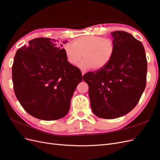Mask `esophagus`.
Returning a JSON list of instances; mask_svg holds the SVG:
<instances>
[{"mask_svg":"<svg viewBox=\"0 0 160 160\" xmlns=\"http://www.w3.org/2000/svg\"><path fill=\"white\" fill-rule=\"evenodd\" d=\"M85 72H85V71H84V70H81V73H82V75H83V76L85 74Z\"/></svg>","mask_w":160,"mask_h":160,"instance_id":"1","label":"esophagus"}]
</instances>
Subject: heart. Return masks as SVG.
Masks as SVG:
<instances>
[{"label": "heart", "instance_id": "b5f03b06", "mask_svg": "<svg viewBox=\"0 0 160 160\" xmlns=\"http://www.w3.org/2000/svg\"><path fill=\"white\" fill-rule=\"evenodd\" d=\"M63 51L67 61L72 65H76L83 57L80 63L82 69L93 68L101 70L112 59L115 45L112 39L95 35H85L75 38L72 45H65Z\"/></svg>", "mask_w": 160, "mask_h": 160}]
</instances>
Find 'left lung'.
<instances>
[{
    "mask_svg": "<svg viewBox=\"0 0 160 160\" xmlns=\"http://www.w3.org/2000/svg\"><path fill=\"white\" fill-rule=\"evenodd\" d=\"M115 51L105 68L88 72L83 80L88 84L91 108L103 119H115L128 113L146 88L148 62L141 41L131 34L111 32Z\"/></svg>",
    "mask_w": 160,
    "mask_h": 160,
    "instance_id": "obj_1",
    "label": "left lung"
}]
</instances>
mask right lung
Masks as SVG:
<instances>
[{
  "instance_id": "right-lung-1",
  "label": "right lung",
  "mask_w": 160,
  "mask_h": 160,
  "mask_svg": "<svg viewBox=\"0 0 160 160\" xmlns=\"http://www.w3.org/2000/svg\"><path fill=\"white\" fill-rule=\"evenodd\" d=\"M57 41L43 37L29 41L28 46L17 50L12 67L14 91L22 107L33 117L46 121L67 114L72 95L83 79L80 69L69 63Z\"/></svg>"
}]
</instances>
